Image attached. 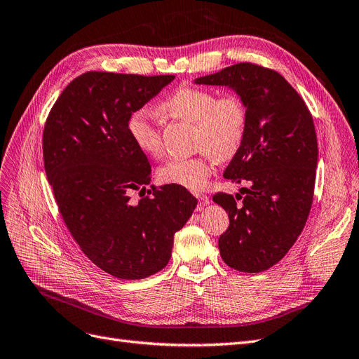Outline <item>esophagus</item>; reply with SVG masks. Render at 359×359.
<instances>
[{
  "instance_id": "34e87169",
  "label": "esophagus",
  "mask_w": 359,
  "mask_h": 359,
  "mask_svg": "<svg viewBox=\"0 0 359 359\" xmlns=\"http://www.w3.org/2000/svg\"><path fill=\"white\" fill-rule=\"evenodd\" d=\"M194 196H196V199L199 201V203H198V210L201 211L205 205H208L210 203V198L206 196V194H203V193H196L194 194Z\"/></svg>"
}]
</instances>
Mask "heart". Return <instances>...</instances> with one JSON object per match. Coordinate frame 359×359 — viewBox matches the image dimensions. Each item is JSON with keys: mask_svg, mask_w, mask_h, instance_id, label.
I'll return each instance as SVG.
<instances>
[{"mask_svg": "<svg viewBox=\"0 0 359 359\" xmlns=\"http://www.w3.org/2000/svg\"><path fill=\"white\" fill-rule=\"evenodd\" d=\"M161 109L194 123V144L201 153L189 158H172L158 169V178L172 186L201 190L208 182L215 158L232 157L241 147L247 130V109L238 94L217 95L202 86L182 85L161 103ZM127 133L139 151L157 157L163 140L157 114L140 107L127 119Z\"/></svg>", "mask_w": 359, "mask_h": 359, "instance_id": "b5f03b06", "label": "heart"}]
</instances>
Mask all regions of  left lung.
I'll return each mask as SVG.
<instances>
[{"instance_id":"left-lung-1","label":"left lung","mask_w":359,"mask_h":359,"mask_svg":"<svg viewBox=\"0 0 359 359\" xmlns=\"http://www.w3.org/2000/svg\"><path fill=\"white\" fill-rule=\"evenodd\" d=\"M194 82L229 86L245 104V136L223 173L248 184L240 190L245 196L217 193L212 201L229 212L219 238L226 265L262 273L285 257L309 219L318 166L313 116L283 76L257 64H233Z\"/></svg>"}]
</instances>
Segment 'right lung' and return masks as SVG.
Returning <instances> with one entry per match:
<instances>
[{
	"mask_svg": "<svg viewBox=\"0 0 359 359\" xmlns=\"http://www.w3.org/2000/svg\"><path fill=\"white\" fill-rule=\"evenodd\" d=\"M175 76L86 72L48 115L43 160L61 217L94 265L140 280L169 262L173 235L196 208L187 189L145 186L151 166L127 133V119ZM140 189L137 204L128 193Z\"/></svg>",
	"mask_w": 359,
	"mask_h": 359,
	"instance_id": "1",
	"label": "right lung"
}]
</instances>
